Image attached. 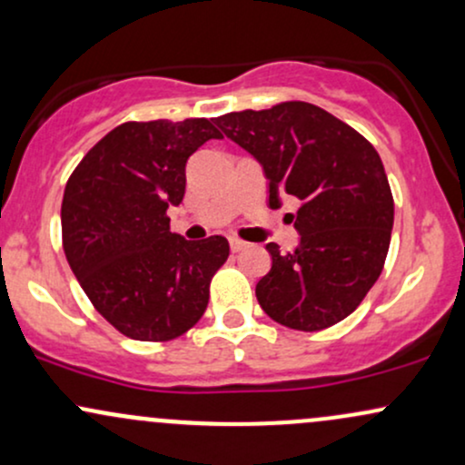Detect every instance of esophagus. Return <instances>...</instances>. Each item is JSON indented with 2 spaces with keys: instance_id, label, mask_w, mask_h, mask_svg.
<instances>
[{
  "instance_id": "obj_1",
  "label": "esophagus",
  "mask_w": 465,
  "mask_h": 465,
  "mask_svg": "<svg viewBox=\"0 0 465 465\" xmlns=\"http://www.w3.org/2000/svg\"><path fill=\"white\" fill-rule=\"evenodd\" d=\"M229 247H232L233 253H238V251L247 249V242H244V240H240V238H229Z\"/></svg>"
}]
</instances>
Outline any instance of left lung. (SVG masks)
Listing matches in <instances>:
<instances>
[{
    "instance_id": "1",
    "label": "left lung",
    "mask_w": 465,
    "mask_h": 465,
    "mask_svg": "<svg viewBox=\"0 0 465 465\" xmlns=\"http://www.w3.org/2000/svg\"><path fill=\"white\" fill-rule=\"evenodd\" d=\"M216 124L262 165L269 207L286 194L300 201L295 251L266 244L273 264L255 286L262 311L303 332L339 323L376 284L391 240L393 196L376 148L308 103L227 114Z\"/></svg>"
}]
</instances>
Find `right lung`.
<instances>
[{"mask_svg":"<svg viewBox=\"0 0 465 465\" xmlns=\"http://www.w3.org/2000/svg\"><path fill=\"white\" fill-rule=\"evenodd\" d=\"M221 137L205 117L126 122L95 143L67 181V262L95 311L131 339H177L205 312L229 242L173 233L165 210L183 201L190 154Z\"/></svg>","mask_w":465,"mask_h":465,"instance_id":"add662e5","label":"right lung"}]
</instances>
